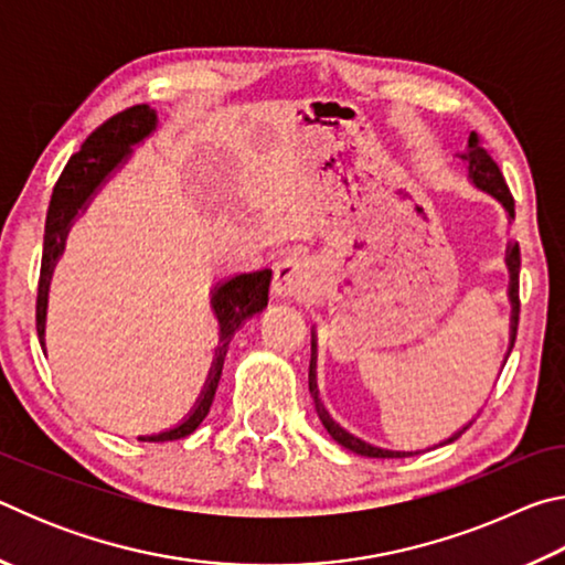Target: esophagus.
Returning a JSON list of instances; mask_svg holds the SVG:
<instances>
[{"mask_svg":"<svg viewBox=\"0 0 565 565\" xmlns=\"http://www.w3.org/2000/svg\"><path fill=\"white\" fill-rule=\"evenodd\" d=\"M311 286V269L306 256L301 254H286L284 259L276 264L274 274V294L281 299H299Z\"/></svg>","mask_w":565,"mask_h":565,"instance_id":"esophagus-1","label":"esophagus"}]
</instances>
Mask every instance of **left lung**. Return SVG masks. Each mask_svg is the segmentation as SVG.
<instances>
[{
  "label": "left lung",
  "instance_id": "1",
  "mask_svg": "<svg viewBox=\"0 0 565 565\" xmlns=\"http://www.w3.org/2000/svg\"><path fill=\"white\" fill-rule=\"evenodd\" d=\"M463 159L468 161V174H471L473 184H476L478 189L489 191L491 196L499 199V202L505 206V212H509V216L513 218V216H515V202H513V196H511V189H509V184H505V179H503V174H501L499 164H495L489 151H486V149L481 147V137H478L476 131H471V139H468V149H466ZM505 264H509V271H511V289H509V296H511V303H513V313H511V349H513L515 331H519V311H521V299H519L521 248H519V244L509 246V256H505ZM311 347H313V343H311ZM309 391H311L313 401H317V411H319L321 424L327 426V431L331 434L333 441L341 444L343 448H349V451L359 454V456H369V458H406V456H416V454H411V451H386V448L371 446V444H366V441H361V438L351 436L349 431H343V428L337 424V420H333V418L329 416V411L319 404L317 381H313V353H311V366H309ZM468 426H471V424H468ZM468 426H463L461 431L454 434V436L448 438V441H444V444L456 441V438L461 436Z\"/></svg>",
  "mask_w": 565,
  "mask_h": 565
}]
</instances>
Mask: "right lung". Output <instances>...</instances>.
<instances>
[{"label": "right lung", "instance_id": "1", "mask_svg": "<svg viewBox=\"0 0 565 565\" xmlns=\"http://www.w3.org/2000/svg\"><path fill=\"white\" fill-rule=\"evenodd\" d=\"M157 127V111L149 109L147 104H137L119 114H114L102 127L94 129L82 149L66 161L64 171L56 179L50 209H46L44 222V252H42V269H40V286H36V333L40 343H44V313H46V289H50V276L54 269L56 256L64 248V236L70 228L72 218L79 214V209L87 204V199L97 191V186L117 169L124 159L129 157L131 145H137L149 137ZM271 269H262L254 274H238L234 279L224 281L214 289L212 306L216 311L218 327H222V347L216 349L214 366L209 371L206 388L202 391L196 408L191 411L184 424H179L171 431L157 436H141V441H174L184 438L206 418L209 408L216 394L218 379H222L224 356L232 341V333L242 327V321L259 313L269 303V286H271Z\"/></svg>", "mask_w": 565, "mask_h": 565}]
</instances>
